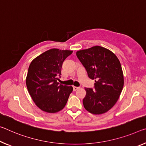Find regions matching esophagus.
<instances>
[{"label": "esophagus", "instance_id": "obj_1", "mask_svg": "<svg viewBox=\"0 0 146 146\" xmlns=\"http://www.w3.org/2000/svg\"><path fill=\"white\" fill-rule=\"evenodd\" d=\"M73 91H77V90L79 89V87H77V86H73Z\"/></svg>", "mask_w": 146, "mask_h": 146}]
</instances>
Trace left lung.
I'll use <instances>...</instances> for the list:
<instances>
[{
    "mask_svg": "<svg viewBox=\"0 0 146 146\" xmlns=\"http://www.w3.org/2000/svg\"><path fill=\"white\" fill-rule=\"evenodd\" d=\"M77 56L95 80V90L85 88L83 99L85 109L93 114H102L111 109L118 100L124 84L120 62L110 50L101 46L78 50Z\"/></svg>",
    "mask_w": 146,
    "mask_h": 146,
    "instance_id": "8db88e82",
    "label": "left lung"
}]
</instances>
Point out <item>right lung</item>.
I'll list each match as a JSON object with an SVG mask.
<instances>
[{
	"instance_id": "right-lung-1",
	"label": "right lung",
	"mask_w": 146,
	"mask_h": 146,
	"mask_svg": "<svg viewBox=\"0 0 146 146\" xmlns=\"http://www.w3.org/2000/svg\"><path fill=\"white\" fill-rule=\"evenodd\" d=\"M72 50L51 48L35 58L30 64L26 84L36 105L47 113L63 109L72 86L59 84L62 64Z\"/></svg>"
}]
</instances>
